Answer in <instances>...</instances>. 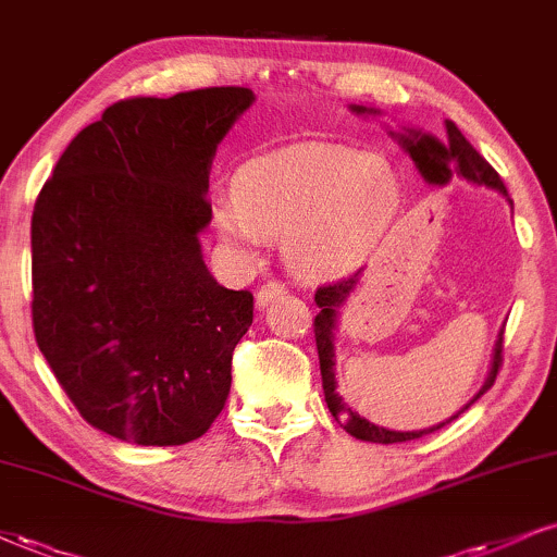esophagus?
<instances>
[{
  "mask_svg": "<svg viewBox=\"0 0 557 557\" xmlns=\"http://www.w3.org/2000/svg\"><path fill=\"white\" fill-rule=\"evenodd\" d=\"M281 294H286L284 284H278V281H265V284L256 292V307H265L268 301L281 297Z\"/></svg>",
  "mask_w": 557,
  "mask_h": 557,
  "instance_id": "esophagus-1",
  "label": "esophagus"
}]
</instances>
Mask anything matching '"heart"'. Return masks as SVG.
Returning <instances> with one entry per match:
<instances>
[{
	"label": "heart",
	"mask_w": 557,
	"mask_h": 557,
	"mask_svg": "<svg viewBox=\"0 0 557 557\" xmlns=\"http://www.w3.org/2000/svg\"><path fill=\"white\" fill-rule=\"evenodd\" d=\"M397 206L400 177L387 157L299 141L245 162L235 194L211 201V219L235 250L250 256L265 237H276L297 276L322 278L359 263Z\"/></svg>",
	"instance_id": "b5f03b06"
}]
</instances>
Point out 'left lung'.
<instances>
[{
    "label": "left lung",
    "mask_w": 557,
    "mask_h": 557,
    "mask_svg": "<svg viewBox=\"0 0 557 557\" xmlns=\"http://www.w3.org/2000/svg\"><path fill=\"white\" fill-rule=\"evenodd\" d=\"M351 111L376 113V111H367L363 106H351ZM397 139H400L405 152L413 157L416 168L421 170L423 181H429L431 185H446L451 181V175H459L470 183L496 188L498 194H504L506 198H509V194H506V185H504V181H500V175L491 168L488 162H485V157L480 154L468 139H465L462 132H459L451 121H446V141L444 144L429 134L410 132V128L405 134H397ZM509 203H511V198H509ZM511 209H513V203H511ZM356 284H359V273L351 278L333 281V284L320 286V289L314 292V301H318V307H320V312L314 314V341H318V354H320L322 389H325V403H327V408H331L333 418L348 431V434L361 438V442H374V444H397V442H410V438H421L423 434H431V431H438L442 425L455 421L462 410H468L480 395H485L493 387V382H496V376H498V367H500V351H504V331L498 333L496 348H493L488 380H485L483 387H480V393L472 397V400L465 405L457 416H451L449 421L431 425V429H423V431H389V429H382V425L369 423L367 418H361L359 413H354L351 408H346V403H343L341 395L335 393V389H338V382H335V325H338V310L343 307V301L348 299V294L356 289ZM343 414H346L347 418L343 419Z\"/></svg>",
    "instance_id": "left-lung-1"
}]
</instances>
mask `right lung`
Wrapping results in <instances>:
<instances>
[{"label": "right lung", "instance_id": "right-lung-1", "mask_svg": "<svg viewBox=\"0 0 557 557\" xmlns=\"http://www.w3.org/2000/svg\"><path fill=\"white\" fill-rule=\"evenodd\" d=\"M252 100L206 87L113 102L38 194L33 333L79 416L121 442H194L230 395L252 294L216 284L198 232L219 141Z\"/></svg>", "mask_w": 557, "mask_h": 557}]
</instances>
